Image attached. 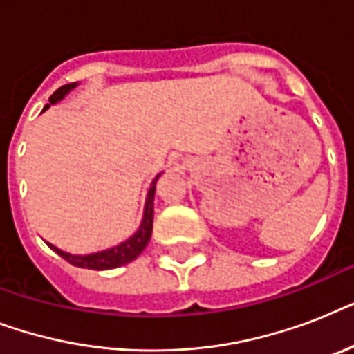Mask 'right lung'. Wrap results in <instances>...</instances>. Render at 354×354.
I'll return each instance as SVG.
<instances>
[{
	"label": "right lung",
	"instance_id": "right-lung-1",
	"mask_svg": "<svg viewBox=\"0 0 354 354\" xmlns=\"http://www.w3.org/2000/svg\"><path fill=\"white\" fill-rule=\"evenodd\" d=\"M75 86H77L75 82L60 86V88H58V90L49 97V104H55V102H58L60 99H64V95H68ZM49 104H47L44 110H47ZM158 178H156L154 183H152V187H150L149 191V196H147L143 222H141V226H139L138 232L133 233L128 241L121 242V244L115 248L104 250V252L91 253V255H71V253L62 252V250H58V248L51 246V244H49V246H51L53 250L60 255V257L66 259L69 264L79 266V268L110 270V268H118V266H122V264L133 261V259L138 257L139 253L143 252L145 246L149 244L150 235H152V222H154V194H156V182H158Z\"/></svg>",
	"mask_w": 354,
	"mask_h": 354
}]
</instances>
